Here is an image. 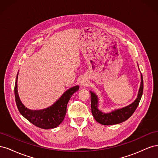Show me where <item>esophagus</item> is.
Here are the masks:
<instances>
[{
	"instance_id": "esophagus-1",
	"label": "esophagus",
	"mask_w": 158,
	"mask_h": 158,
	"mask_svg": "<svg viewBox=\"0 0 158 158\" xmlns=\"http://www.w3.org/2000/svg\"><path fill=\"white\" fill-rule=\"evenodd\" d=\"M80 83L82 85H86L87 82L85 80H82L80 81Z\"/></svg>"
}]
</instances>
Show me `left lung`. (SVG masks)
Here are the masks:
<instances>
[{
  "label": "left lung",
  "instance_id": "left-lung-1",
  "mask_svg": "<svg viewBox=\"0 0 158 158\" xmlns=\"http://www.w3.org/2000/svg\"><path fill=\"white\" fill-rule=\"evenodd\" d=\"M143 88H144V82H143V77L141 74L140 87L135 101L125 107L115 110V111L109 113H104L99 111L98 108V98L97 95L94 93L90 92L91 108H92V115L95 119V121L103 125H112L123 123L127 120L135 111L138 104L140 103L143 93Z\"/></svg>",
  "mask_w": 158,
  "mask_h": 158
}]
</instances>
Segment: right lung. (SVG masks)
<instances>
[{
  "label": "right lung",
  "instance_id": "obj_1",
  "mask_svg": "<svg viewBox=\"0 0 158 158\" xmlns=\"http://www.w3.org/2000/svg\"><path fill=\"white\" fill-rule=\"evenodd\" d=\"M17 81L18 74L14 86V95L18 111L23 117L33 125L44 129L54 128L63 122L66 113V106L69 101L73 94L79 89L78 85L70 88L66 91L53 105L48 108L41 110H30L23 106L19 98Z\"/></svg>",
  "mask_w": 158,
  "mask_h": 158
}]
</instances>
